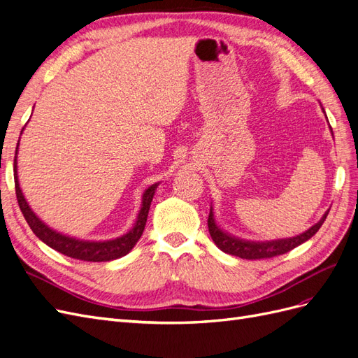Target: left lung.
Returning a JSON list of instances; mask_svg holds the SVG:
<instances>
[{
    "label": "left lung",
    "instance_id": "8db88e82",
    "mask_svg": "<svg viewBox=\"0 0 358 358\" xmlns=\"http://www.w3.org/2000/svg\"><path fill=\"white\" fill-rule=\"evenodd\" d=\"M329 210L322 215V218L315 225H312L310 229L306 230L305 233H301L296 237H289V239H279V241H270V242H249V241H243V239H237V237L222 231L215 222L212 208H210V213L208 218V227H209V233H210L212 241L225 254L236 255V257L245 258V259H262V258H272L276 255L287 254L291 251V249H294L296 246L309 241L310 237L320 230L322 222L326 221Z\"/></svg>",
    "mask_w": 358,
    "mask_h": 358
}]
</instances>
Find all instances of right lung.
Instances as JSON below:
<instances>
[{"mask_svg": "<svg viewBox=\"0 0 358 358\" xmlns=\"http://www.w3.org/2000/svg\"><path fill=\"white\" fill-rule=\"evenodd\" d=\"M22 134V131H20ZM19 148V142H17ZM17 148H16V155H15V188H16V197L19 208L24 213V218L27 220L28 225L31 227L32 233H34L41 242H45L48 246H50L55 251L76 258V259H82V262H110V259L121 258L127 255L134 245L138 242L140 237L143 234L146 220H148V213L150 208V201L154 199L155 189L158 187V183H154L150 185L142 197V208H140V212L137 215V220L134 222V227L129 230L127 234L116 237V239L112 241H103V242H91V241H80V239H74V237L61 234L55 230H52L50 227H48L45 222H43L38 216L31 210L28 206L22 189L19 187V180H17Z\"/></svg>", "mask_w": 358, "mask_h": 358, "instance_id": "right-lung-1", "label": "right lung"}]
</instances>
